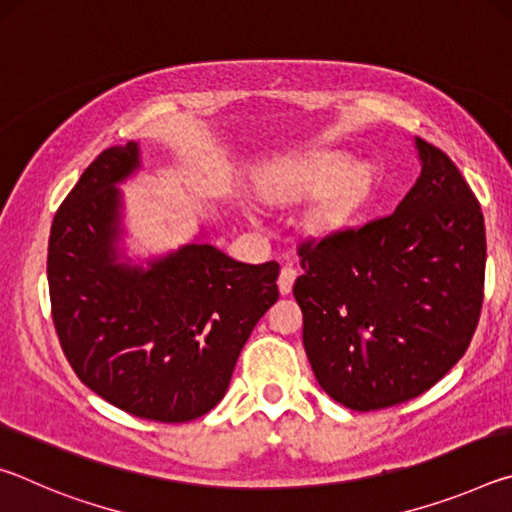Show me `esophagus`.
<instances>
[{
	"instance_id": "34e87169",
	"label": "esophagus",
	"mask_w": 512,
	"mask_h": 512,
	"mask_svg": "<svg viewBox=\"0 0 512 512\" xmlns=\"http://www.w3.org/2000/svg\"><path fill=\"white\" fill-rule=\"evenodd\" d=\"M296 277H298L296 268H293V266H282L280 277H277V287H280L282 296H287V293H291V287H293V282H296Z\"/></svg>"
}]
</instances>
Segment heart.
I'll return each instance as SVG.
<instances>
[{
	"label": "heart",
	"mask_w": 512,
	"mask_h": 512,
	"mask_svg": "<svg viewBox=\"0 0 512 512\" xmlns=\"http://www.w3.org/2000/svg\"><path fill=\"white\" fill-rule=\"evenodd\" d=\"M262 192L271 201L318 198L311 223L318 232L334 235L357 221L370 198V171L352 167L348 153L318 151L284 160L268 169Z\"/></svg>",
	"instance_id": "b5f03b06"
}]
</instances>
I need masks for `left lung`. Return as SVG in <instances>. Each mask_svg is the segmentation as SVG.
Returning <instances> with one entry per match:
<instances>
[{
	"instance_id": "1",
	"label": "left lung",
	"mask_w": 512,
	"mask_h": 512,
	"mask_svg": "<svg viewBox=\"0 0 512 512\" xmlns=\"http://www.w3.org/2000/svg\"><path fill=\"white\" fill-rule=\"evenodd\" d=\"M415 149L420 176L393 214L298 248L307 359L320 388L352 411L429 391L479 323L481 207L443 151L420 137Z\"/></svg>"
}]
</instances>
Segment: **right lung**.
Listing matches in <instances>:
<instances>
[{"instance_id": "1", "label": "right lung", "mask_w": 512, "mask_h": 512, "mask_svg": "<svg viewBox=\"0 0 512 512\" xmlns=\"http://www.w3.org/2000/svg\"><path fill=\"white\" fill-rule=\"evenodd\" d=\"M140 144L110 146L51 223L47 277L60 345L90 391L155 422H189L228 391L239 352L277 300L280 264L237 262L201 237L135 264L124 194Z\"/></svg>"}]
</instances>
